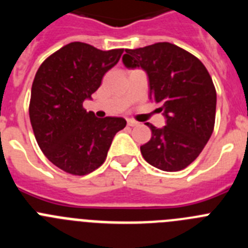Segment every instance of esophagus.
<instances>
[{"label": "esophagus", "instance_id": "esophagus-1", "mask_svg": "<svg viewBox=\"0 0 248 248\" xmlns=\"http://www.w3.org/2000/svg\"><path fill=\"white\" fill-rule=\"evenodd\" d=\"M126 122H128V125L129 126H137L138 124H139V123L135 122L134 119H128V120H126Z\"/></svg>", "mask_w": 248, "mask_h": 248}]
</instances>
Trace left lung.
<instances>
[{"mask_svg": "<svg viewBox=\"0 0 248 248\" xmlns=\"http://www.w3.org/2000/svg\"><path fill=\"white\" fill-rule=\"evenodd\" d=\"M126 68H141L149 98L160 105L166 124L148 123L151 139L140 146L144 159L164 171H179L200 155L214 131L216 91L205 65L191 53L168 42L125 49Z\"/></svg>", "mask_w": 248, "mask_h": 248, "instance_id": "left-lung-1", "label": "left lung"}]
</instances>
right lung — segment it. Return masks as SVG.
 Wrapping results in <instances>:
<instances>
[{
  "label": "right lung",
  "mask_w": 248,
  "mask_h": 248,
  "mask_svg": "<svg viewBox=\"0 0 248 248\" xmlns=\"http://www.w3.org/2000/svg\"><path fill=\"white\" fill-rule=\"evenodd\" d=\"M123 52L72 42L48 57L37 71L31 91V124L43 154L63 171H94L104 163L114 135L125 128L124 118L100 119L83 108Z\"/></svg>",
  "instance_id": "obj_1"
}]
</instances>
